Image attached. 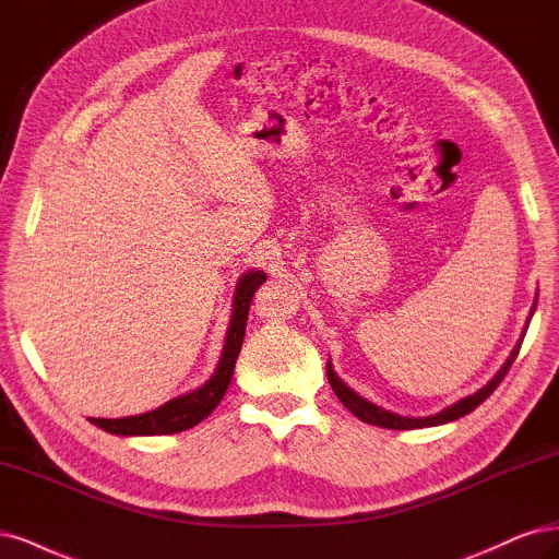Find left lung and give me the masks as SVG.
<instances>
[{"mask_svg":"<svg viewBox=\"0 0 559 559\" xmlns=\"http://www.w3.org/2000/svg\"><path fill=\"white\" fill-rule=\"evenodd\" d=\"M534 309H536V301H534L532 311H530L527 325H530V320H532V316H534ZM525 332H527V328L522 330V336H525ZM522 336L518 338V344H515V348L511 350L507 362L501 365V369L490 378L488 383H485L480 390H476L474 394H469V397H462L460 402L450 404V406H445L443 411L435 413V416H425V418H413V416H411V418H408V416H400V413L385 411L383 406H376L373 402H369V400H365V397H359V394H357L353 388H348V385L336 376V371L332 369L330 359H328V381H330V385H332L336 397L341 400V404H344V406L353 413V416H357L362 423H369V425H376V427H388V429H416V427L445 425V423H453V420L466 416V413H472L476 406H480L485 400L490 397V394L497 390V385L503 381V376L509 373V369H511V365H513V359L518 357V350H520V346H522Z\"/></svg>","mask_w":559,"mask_h":559,"instance_id":"8db88e82","label":"left lung"}]
</instances>
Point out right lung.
<instances>
[{
    "instance_id": "obj_1",
    "label": "right lung",
    "mask_w": 559,
    "mask_h": 559,
    "mask_svg": "<svg viewBox=\"0 0 559 559\" xmlns=\"http://www.w3.org/2000/svg\"><path fill=\"white\" fill-rule=\"evenodd\" d=\"M266 281V274L260 269L253 272L241 274L237 283V293H234L231 301V318L229 328L225 334V346L218 359V367L211 373L209 381L200 388H194L186 394H178V397L169 400L148 413H139V416L128 418H90V423L97 425L99 429L109 431L116 437H159V435H176V431L190 429L200 425L204 418H209L225 397V392L231 383L234 365H237V357L241 353L243 334H246V320L250 301L258 287Z\"/></svg>"
}]
</instances>
